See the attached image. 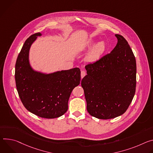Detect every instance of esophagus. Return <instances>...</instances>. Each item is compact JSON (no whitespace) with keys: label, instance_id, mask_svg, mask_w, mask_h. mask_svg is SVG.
<instances>
[{"label":"esophagus","instance_id":"obj_1","mask_svg":"<svg viewBox=\"0 0 153 153\" xmlns=\"http://www.w3.org/2000/svg\"><path fill=\"white\" fill-rule=\"evenodd\" d=\"M86 75V73L85 71H81V78H82Z\"/></svg>","mask_w":153,"mask_h":153}]
</instances>
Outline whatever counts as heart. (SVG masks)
<instances>
[{
	"label": "heart",
	"mask_w": 153,
	"mask_h": 153,
	"mask_svg": "<svg viewBox=\"0 0 153 153\" xmlns=\"http://www.w3.org/2000/svg\"><path fill=\"white\" fill-rule=\"evenodd\" d=\"M95 44L94 41H91L88 44V48L91 49ZM106 50V44L103 41H101L97 44L91 50L86 57V61L89 63H95L97 62L103 55Z\"/></svg>",
	"instance_id": "heart-1"
}]
</instances>
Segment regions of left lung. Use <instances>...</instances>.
<instances>
[{
  "label": "left lung",
  "instance_id": "1",
  "mask_svg": "<svg viewBox=\"0 0 153 153\" xmlns=\"http://www.w3.org/2000/svg\"><path fill=\"white\" fill-rule=\"evenodd\" d=\"M117 44L110 53L85 66L87 75L81 81L89 114L111 119L124 114L136 87V61L127 41L115 35Z\"/></svg>",
  "mask_w": 153,
  "mask_h": 153
}]
</instances>
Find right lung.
Masks as SVG:
<instances>
[{"label": "right lung", "mask_w": 153, "mask_h": 153, "mask_svg": "<svg viewBox=\"0 0 153 153\" xmlns=\"http://www.w3.org/2000/svg\"><path fill=\"white\" fill-rule=\"evenodd\" d=\"M41 35L35 33L25 41L16 62V85L28 111L42 118H55L67 112L70 95L80 83L81 71L77 67L50 74L34 71L29 63V50Z\"/></svg>", "instance_id": "1"}]
</instances>
